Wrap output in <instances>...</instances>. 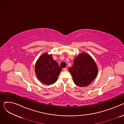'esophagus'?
I'll return each instance as SVG.
<instances>
[{"instance_id":"esophagus-1","label":"esophagus","mask_w":124,"mask_h":124,"mask_svg":"<svg viewBox=\"0 0 124 124\" xmlns=\"http://www.w3.org/2000/svg\"><path fill=\"white\" fill-rule=\"evenodd\" d=\"M63 71H67V68H63Z\"/></svg>"}]
</instances>
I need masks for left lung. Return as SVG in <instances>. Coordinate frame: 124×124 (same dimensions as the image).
<instances>
[{
  "mask_svg": "<svg viewBox=\"0 0 124 124\" xmlns=\"http://www.w3.org/2000/svg\"><path fill=\"white\" fill-rule=\"evenodd\" d=\"M68 69L73 82L80 87L89 85L98 73V68L93 59L84 52L75 58L73 66Z\"/></svg>",
  "mask_w": 124,
  "mask_h": 124,
  "instance_id": "left-lung-1",
  "label": "left lung"
}]
</instances>
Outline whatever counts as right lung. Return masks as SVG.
I'll use <instances>...</instances> for the list:
<instances>
[{"label": "right lung", "instance_id": "add662e5", "mask_svg": "<svg viewBox=\"0 0 124 124\" xmlns=\"http://www.w3.org/2000/svg\"><path fill=\"white\" fill-rule=\"evenodd\" d=\"M61 70L58 63L53 59L52 54L48 53L40 56L35 64V72L38 79L47 85L57 81Z\"/></svg>", "mask_w": 124, "mask_h": 124}]
</instances>
